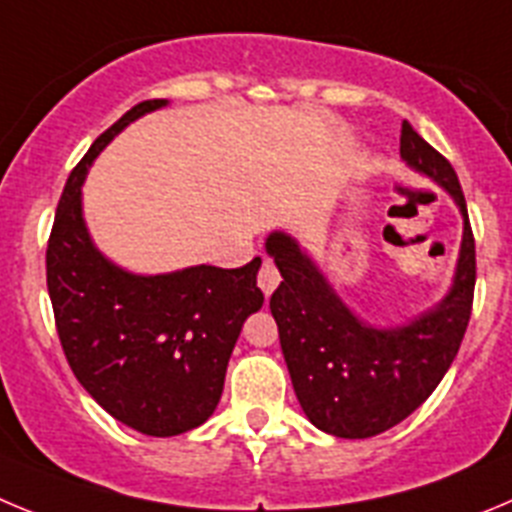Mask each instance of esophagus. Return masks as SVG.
Masks as SVG:
<instances>
[{
    "instance_id": "obj_1",
    "label": "esophagus",
    "mask_w": 512,
    "mask_h": 512,
    "mask_svg": "<svg viewBox=\"0 0 512 512\" xmlns=\"http://www.w3.org/2000/svg\"><path fill=\"white\" fill-rule=\"evenodd\" d=\"M278 283H280L278 267H275V262L265 260V262H262V267H260V273H257V285H260L265 296H270V293L278 288Z\"/></svg>"
}]
</instances>
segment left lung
I'll list each match as a JSON object with an SVG mask.
<instances>
[{"mask_svg": "<svg viewBox=\"0 0 512 512\" xmlns=\"http://www.w3.org/2000/svg\"><path fill=\"white\" fill-rule=\"evenodd\" d=\"M400 155L441 183L464 214L454 288L434 311L398 329L365 326L293 239L280 232L267 239V252L283 275L270 296V311L293 390L308 421L342 439L377 436L411 416L451 367L472 316L477 257L457 173L405 119Z\"/></svg>", "mask_w": 512, "mask_h": 512, "instance_id": "left-lung-1", "label": "left lung"}]
</instances>
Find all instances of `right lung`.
<instances>
[{"instance_id":"right-lung-1","label":"right lung","mask_w":512,"mask_h":512,"mask_svg":"<svg viewBox=\"0 0 512 512\" xmlns=\"http://www.w3.org/2000/svg\"><path fill=\"white\" fill-rule=\"evenodd\" d=\"M163 104L140 101L96 137L68 176L45 252L55 329L73 375L109 416L147 436H178L214 413L242 324L265 301L260 257L234 270L199 265L142 278L91 245L81 216L91 160Z\"/></svg>"}]
</instances>
